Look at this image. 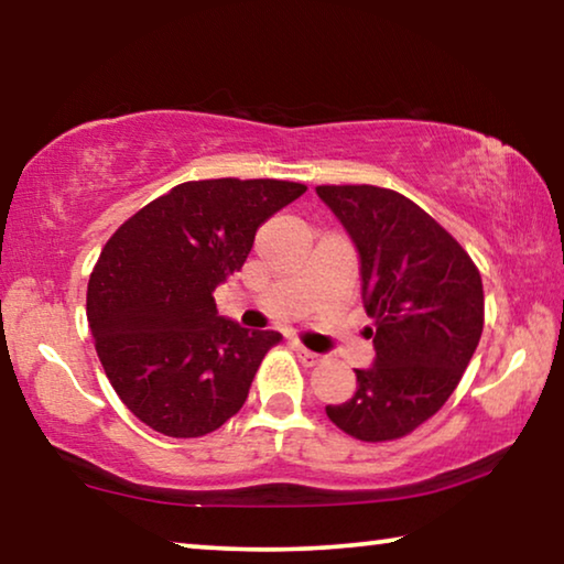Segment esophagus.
Returning a JSON list of instances; mask_svg holds the SVG:
<instances>
[{"instance_id":"1","label":"esophagus","mask_w":564,"mask_h":564,"mask_svg":"<svg viewBox=\"0 0 564 564\" xmlns=\"http://www.w3.org/2000/svg\"><path fill=\"white\" fill-rule=\"evenodd\" d=\"M295 351H297V357H300V361H303L305 367H315L321 361V354L305 349V346H300V344H295Z\"/></svg>"}]
</instances>
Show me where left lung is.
Returning <instances> with one entry per match:
<instances>
[{
    "label": "left lung",
    "instance_id": "obj_1",
    "mask_svg": "<svg viewBox=\"0 0 564 564\" xmlns=\"http://www.w3.org/2000/svg\"><path fill=\"white\" fill-rule=\"evenodd\" d=\"M359 257L375 361L357 392L326 405L361 442H390L429 421L457 388L482 334V280L467 251L411 199L372 184H323Z\"/></svg>",
    "mask_w": 564,
    "mask_h": 564
}]
</instances>
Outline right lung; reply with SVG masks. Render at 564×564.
I'll return each instance as SVG.
<instances>
[{"label":"right lung","instance_id":"add662e5","mask_svg":"<svg viewBox=\"0 0 564 564\" xmlns=\"http://www.w3.org/2000/svg\"><path fill=\"white\" fill-rule=\"evenodd\" d=\"M307 187L280 180L184 182L122 223L87 288L97 357L128 411L164 436L195 438L241 411L276 330L218 315L213 292L253 236Z\"/></svg>","mask_w":564,"mask_h":564}]
</instances>
